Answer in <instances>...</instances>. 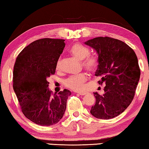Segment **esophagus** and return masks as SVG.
Returning <instances> with one entry per match:
<instances>
[{"label": "esophagus", "mask_w": 149, "mask_h": 149, "mask_svg": "<svg viewBox=\"0 0 149 149\" xmlns=\"http://www.w3.org/2000/svg\"><path fill=\"white\" fill-rule=\"evenodd\" d=\"M78 93L79 95H81V96H84L86 95V93Z\"/></svg>", "instance_id": "obj_1"}]
</instances>
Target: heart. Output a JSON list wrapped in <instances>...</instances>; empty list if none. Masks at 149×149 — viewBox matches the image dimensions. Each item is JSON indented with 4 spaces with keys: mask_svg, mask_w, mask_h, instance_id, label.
<instances>
[{
    "mask_svg": "<svg viewBox=\"0 0 149 149\" xmlns=\"http://www.w3.org/2000/svg\"><path fill=\"white\" fill-rule=\"evenodd\" d=\"M69 52L82 60V64L87 70L94 72L97 68L99 62L95 56L89 55L90 50L87 47L81 44H74L69 49ZM62 60L59 58L56 63V69L60 70L62 67ZM88 80V76L86 73H81L77 75H73L68 77L64 81V85L68 89L77 92L83 91L85 90L86 83Z\"/></svg>",
    "mask_w": 149,
    "mask_h": 149,
    "instance_id": "heart-1",
    "label": "heart"
}]
</instances>
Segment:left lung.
Wrapping results in <instances>:
<instances>
[{
  "label": "left lung",
  "mask_w": 149,
  "mask_h": 149,
  "mask_svg": "<svg viewBox=\"0 0 149 149\" xmlns=\"http://www.w3.org/2000/svg\"><path fill=\"white\" fill-rule=\"evenodd\" d=\"M95 49L98 66L95 76L105 84L104 94L94 93L95 104L91 113L98 119L108 120L122 113L132 102L141 70L134 51L126 43L109 37H98L85 42Z\"/></svg>",
  "instance_id": "8db88e82"
}]
</instances>
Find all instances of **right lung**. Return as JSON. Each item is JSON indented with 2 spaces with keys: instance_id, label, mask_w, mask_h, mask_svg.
<instances>
[{
  "instance_id": "add662e5",
  "label": "right lung",
  "mask_w": 149,
  "mask_h": 149,
  "mask_svg": "<svg viewBox=\"0 0 149 149\" xmlns=\"http://www.w3.org/2000/svg\"><path fill=\"white\" fill-rule=\"evenodd\" d=\"M65 47L64 40H36L17 56L13 70V89L24 116L41 126H52L62 119L71 92L52 93L47 79L54 74L56 63Z\"/></svg>"
}]
</instances>
